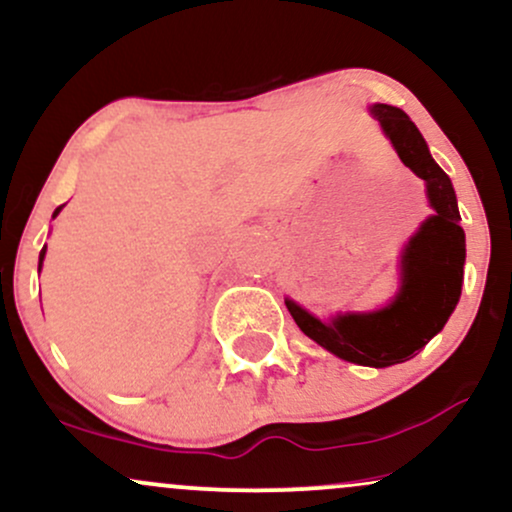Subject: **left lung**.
I'll return each instance as SVG.
<instances>
[{
    "label": "left lung",
    "mask_w": 512,
    "mask_h": 512,
    "mask_svg": "<svg viewBox=\"0 0 512 512\" xmlns=\"http://www.w3.org/2000/svg\"><path fill=\"white\" fill-rule=\"evenodd\" d=\"M368 110L404 166L424 180L433 214L404 245L399 291L385 308L337 313L330 320H320L291 298H286V308L305 337L330 354L358 366L387 368L414 358L443 330L460 301L467 250L452 182L433 161L419 129L395 105L373 103Z\"/></svg>",
    "instance_id": "obj_1"
}]
</instances>
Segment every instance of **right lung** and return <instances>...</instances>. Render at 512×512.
<instances>
[{"instance_id":"right-lung-1","label":"right lung","mask_w":512,"mask_h":512,"mask_svg":"<svg viewBox=\"0 0 512 512\" xmlns=\"http://www.w3.org/2000/svg\"><path fill=\"white\" fill-rule=\"evenodd\" d=\"M62 207H64V204H62ZM62 207H57V209H55V214H52V219H55V216H57V214H60V211H62ZM45 250H48V248H43V250H40V260H38V272H40V267H43V260H45Z\"/></svg>"}]
</instances>
